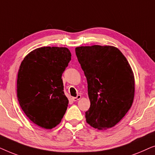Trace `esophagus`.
Segmentation results:
<instances>
[{"label": "esophagus", "instance_id": "34e87169", "mask_svg": "<svg viewBox=\"0 0 155 155\" xmlns=\"http://www.w3.org/2000/svg\"><path fill=\"white\" fill-rule=\"evenodd\" d=\"M80 98H81V95L78 94L77 97H73V98H72V99H73V101H76L79 100V99H80Z\"/></svg>", "mask_w": 155, "mask_h": 155}]
</instances>
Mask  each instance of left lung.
I'll use <instances>...</instances> for the list:
<instances>
[{
	"label": "left lung",
	"mask_w": 155,
	"mask_h": 155,
	"mask_svg": "<svg viewBox=\"0 0 155 155\" xmlns=\"http://www.w3.org/2000/svg\"><path fill=\"white\" fill-rule=\"evenodd\" d=\"M75 54L87 81V124L99 130L117 124L132 106L135 81L129 63L111 46H80Z\"/></svg>",
	"instance_id": "left-lung-1"
}]
</instances>
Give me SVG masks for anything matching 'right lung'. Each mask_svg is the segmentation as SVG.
I'll return each mask as SVG.
<instances>
[{"label": "right lung", "mask_w": 155, "mask_h": 155, "mask_svg": "<svg viewBox=\"0 0 155 155\" xmlns=\"http://www.w3.org/2000/svg\"><path fill=\"white\" fill-rule=\"evenodd\" d=\"M71 60L65 47L38 48L25 56L18 71V99L22 111L37 126L51 129L61 121L68 99L62 74Z\"/></svg>", "instance_id": "obj_1"}]
</instances>
